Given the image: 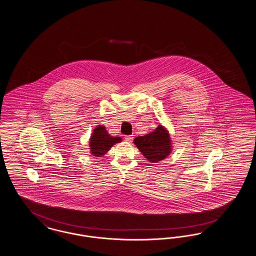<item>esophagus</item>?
I'll use <instances>...</instances> for the list:
<instances>
[{
	"label": "esophagus",
	"mask_w": 256,
	"mask_h": 256,
	"mask_svg": "<svg viewBox=\"0 0 256 256\" xmlns=\"http://www.w3.org/2000/svg\"><path fill=\"white\" fill-rule=\"evenodd\" d=\"M124 140L126 141V142H132V140H134V135H128V136H124Z\"/></svg>",
	"instance_id": "1"
}]
</instances>
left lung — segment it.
I'll list each match as a JSON object with an SVG mask.
<instances>
[{"label": "left lung", "instance_id": "obj_1", "mask_svg": "<svg viewBox=\"0 0 256 256\" xmlns=\"http://www.w3.org/2000/svg\"><path fill=\"white\" fill-rule=\"evenodd\" d=\"M134 144L152 163H158L167 158L172 150V144L167 130L158 126L156 130L144 136H138L134 139Z\"/></svg>", "mask_w": 256, "mask_h": 256}]
</instances>
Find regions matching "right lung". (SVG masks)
<instances>
[{"mask_svg":"<svg viewBox=\"0 0 256 256\" xmlns=\"http://www.w3.org/2000/svg\"><path fill=\"white\" fill-rule=\"evenodd\" d=\"M122 141L121 137H114L108 134L104 126H98L90 138L89 146L94 156H102L116 143Z\"/></svg>","mask_w":256,"mask_h":256,"instance_id":"right-lung-1","label":"right lung"}]
</instances>
